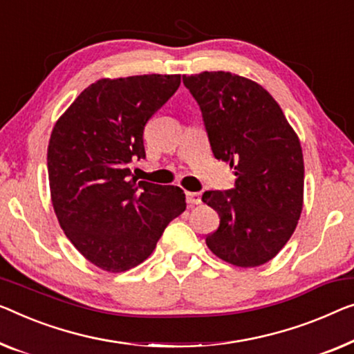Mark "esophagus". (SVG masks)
<instances>
[{"label":"esophagus","mask_w":354,"mask_h":354,"mask_svg":"<svg viewBox=\"0 0 354 354\" xmlns=\"http://www.w3.org/2000/svg\"><path fill=\"white\" fill-rule=\"evenodd\" d=\"M186 200L189 205H198L202 202V194L200 192H186Z\"/></svg>","instance_id":"esophagus-1"}]
</instances>
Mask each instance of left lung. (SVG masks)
Returning <instances> with one entry per match:
<instances>
[{
  "label": "left lung",
  "instance_id": "left-lung-1",
  "mask_svg": "<svg viewBox=\"0 0 354 354\" xmlns=\"http://www.w3.org/2000/svg\"><path fill=\"white\" fill-rule=\"evenodd\" d=\"M197 100L211 151L235 170V187L207 191L219 214L207 246L235 267L273 259L294 234L304 207V156L279 104L259 84L225 71L183 76Z\"/></svg>",
  "mask_w": 354,
  "mask_h": 354
}]
</instances>
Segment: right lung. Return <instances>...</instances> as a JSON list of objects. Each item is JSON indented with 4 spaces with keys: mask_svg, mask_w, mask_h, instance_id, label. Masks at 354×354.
Wrapping results in <instances>:
<instances>
[{
    "mask_svg": "<svg viewBox=\"0 0 354 354\" xmlns=\"http://www.w3.org/2000/svg\"><path fill=\"white\" fill-rule=\"evenodd\" d=\"M179 84L181 75L100 79L52 130L47 171L57 219L76 250L102 270L140 266L186 209L183 189L136 181L129 167L146 157L147 120Z\"/></svg>",
    "mask_w": 354,
    "mask_h": 354,
    "instance_id": "1",
    "label": "right lung"
}]
</instances>
